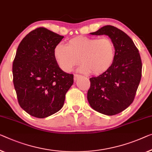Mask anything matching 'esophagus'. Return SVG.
<instances>
[{"label":"esophagus","mask_w":152,"mask_h":152,"mask_svg":"<svg viewBox=\"0 0 152 152\" xmlns=\"http://www.w3.org/2000/svg\"><path fill=\"white\" fill-rule=\"evenodd\" d=\"M81 76L78 75V74H74V80H77L78 79H79V78H80Z\"/></svg>","instance_id":"obj_1"}]
</instances>
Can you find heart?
Here are the masks:
<instances>
[{
    "label": "heart",
    "instance_id": "obj_1",
    "mask_svg": "<svg viewBox=\"0 0 152 152\" xmlns=\"http://www.w3.org/2000/svg\"><path fill=\"white\" fill-rule=\"evenodd\" d=\"M116 49L109 37H77L56 45L53 56L58 67L69 72L78 62L82 63L78 71L83 73L101 74L110 68L115 58Z\"/></svg>",
    "mask_w": 152,
    "mask_h": 152
}]
</instances>
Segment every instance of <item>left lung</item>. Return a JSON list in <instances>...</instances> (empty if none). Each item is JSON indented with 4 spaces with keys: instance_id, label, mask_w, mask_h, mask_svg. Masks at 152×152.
<instances>
[{
    "instance_id": "1",
    "label": "left lung",
    "mask_w": 152,
    "mask_h": 152,
    "mask_svg": "<svg viewBox=\"0 0 152 152\" xmlns=\"http://www.w3.org/2000/svg\"><path fill=\"white\" fill-rule=\"evenodd\" d=\"M91 34L108 35L115 45L116 54L107 71L89 79L88 102L102 114L117 115L134 101L142 75L141 56L132 39L116 27L106 25Z\"/></svg>"
}]
</instances>
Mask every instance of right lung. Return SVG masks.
I'll return each mask as SVG.
<instances>
[{
	"instance_id": "1",
	"label": "right lung",
	"mask_w": 152,
	"mask_h": 152,
	"mask_svg": "<svg viewBox=\"0 0 152 152\" xmlns=\"http://www.w3.org/2000/svg\"><path fill=\"white\" fill-rule=\"evenodd\" d=\"M64 37L44 27L31 31L18 47L13 81L18 103L31 116L45 118L61 109L74 75L58 67L54 46Z\"/></svg>"
}]
</instances>
